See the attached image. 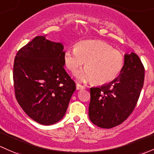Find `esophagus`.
<instances>
[{
	"label": "esophagus",
	"mask_w": 154,
	"mask_h": 154,
	"mask_svg": "<svg viewBox=\"0 0 154 154\" xmlns=\"http://www.w3.org/2000/svg\"><path fill=\"white\" fill-rule=\"evenodd\" d=\"M76 86H77V90H81V89H84V88H85V87L84 86V85H80V84H79V83H77Z\"/></svg>",
	"instance_id": "esophagus-1"
}]
</instances>
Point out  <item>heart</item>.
<instances>
[{"instance_id":"heart-1","label":"heart","mask_w":154,"mask_h":154,"mask_svg":"<svg viewBox=\"0 0 154 154\" xmlns=\"http://www.w3.org/2000/svg\"><path fill=\"white\" fill-rule=\"evenodd\" d=\"M63 61L68 70L72 73L77 72L85 63V69L77 73V78L104 85L117 78L123 69L125 57L121 51L106 42L87 40L66 50Z\"/></svg>"}]
</instances>
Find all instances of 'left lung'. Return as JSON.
I'll return each mask as SVG.
<instances>
[{"mask_svg":"<svg viewBox=\"0 0 154 154\" xmlns=\"http://www.w3.org/2000/svg\"><path fill=\"white\" fill-rule=\"evenodd\" d=\"M145 68L137 54H125L119 77L101 87L91 88L90 120L98 127L111 128L124 122L137 106L143 87Z\"/></svg>","mask_w":154,"mask_h":154,"instance_id":"8db88e82","label":"left lung"}]
</instances>
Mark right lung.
<instances>
[{
  "instance_id": "1",
  "label": "right lung",
  "mask_w": 154,
  "mask_h": 154,
  "mask_svg": "<svg viewBox=\"0 0 154 154\" xmlns=\"http://www.w3.org/2000/svg\"><path fill=\"white\" fill-rule=\"evenodd\" d=\"M63 46L37 36L16 54L13 67L15 97L30 118L51 125L63 117L76 89L64 69Z\"/></svg>"
}]
</instances>
